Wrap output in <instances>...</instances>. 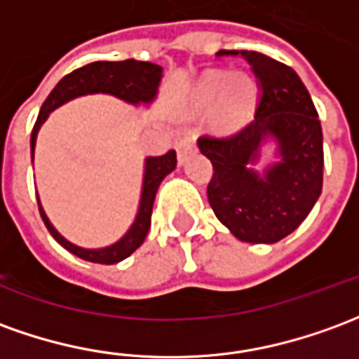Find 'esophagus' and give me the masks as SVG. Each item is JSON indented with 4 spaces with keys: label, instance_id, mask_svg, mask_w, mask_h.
<instances>
[{
    "label": "esophagus",
    "instance_id": "obj_1",
    "mask_svg": "<svg viewBox=\"0 0 359 359\" xmlns=\"http://www.w3.org/2000/svg\"><path fill=\"white\" fill-rule=\"evenodd\" d=\"M177 151H179V163L187 161L188 155L196 151V142H194V137H180L179 142H177Z\"/></svg>",
    "mask_w": 359,
    "mask_h": 359
}]
</instances>
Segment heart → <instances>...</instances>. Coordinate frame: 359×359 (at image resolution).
<instances>
[{"label":"heart","mask_w":359,"mask_h":359,"mask_svg":"<svg viewBox=\"0 0 359 359\" xmlns=\"http://www.w3.org/2000/svg\"><path fill=\"white\" fill-rule=\"evenodd\" d=\"M222 103L217 122L223 130H233L241 122H245L249 114L255 91L252 85L247 79L235 77L229 72H214L205 75L204 81L198 85L196 102L202 109H212L215 104Z\"/></svg>","instance_id":"heart-1"}]
</instances>
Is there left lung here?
Masks as SVG:
<instances>
[{"instance_id":"obj_1","label":"left lung","mask_w":359,"mask_h":359,"mask_svg":"<svg viewBox=\"0 0 359 359\" xmlns=\"http://www.w3.org/2000/svg\"><path fill=\"white\" fill-rule=\"evenodd\" d=\"M241 56L257 75L255 120L231 136H200L198 147L212 161L208 202L215 217L239 241L278 243L309 215L323 190V130L307 87L292 67L260 52L219 50ZM270 135L283 159L264 175L248 165Z\"/></svg>"}]
</instances>
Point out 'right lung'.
<instances>
[{
    "label": "right lung",
    "instance_id": "right-lung-1",
    "mask_svg": "<svg viewBox=\"0 0 359 359\" xmlns=\"http://www.w3.org/2000/svg\"><path fill=\"white\" fill-rule=\"evenodd\" d=\"M163 67L151 62H137V60H124V62H93L87 66L74 69L64 79H60L57 85L52 89L46 101L42 102V109L39 112V118L34 122L31 134V154L34 155V144L42 122L48 118V114L60 104L72 101L75 97L89 95V93H109L122 101L140 104V102H151L157 95V87L161 81ZM177 167V154L175 149L167 151L159 157H147L145 159L144 172V188H142V200L137 210L136 222L128 229V233L114 245L104 249H81L77 245H72L60 233L54 229V225L44 214L42 205L39 202L42 222L48 227L50 235L67 249L75 257L97 262V264H116L120 260L128 258L134 250L144 243L147 231L151 227V212H154V200L157 194V188L161 180L175 171Z\"/></svg>",
    "mask_w": 359,
    "mask_h": 359
}]
</instances>
